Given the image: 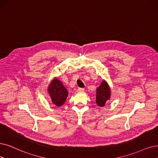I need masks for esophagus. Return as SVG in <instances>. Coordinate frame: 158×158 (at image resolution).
Wrapping results in <instances>:
<instances>
[{"label":"esophagus","instance_id":"esophagus-1","mask_svg":"<svg viewBox=\"0 0 158 158\" xmlns=\"http://www.w3.org/2000/svg\"><path fill=\"white\" fill-rule=\"evenodd\" d=\"M84 91V88H78V89H77V91L78 92H83Z\"/></svg>","mask_w":158,"mask_h":158}]
</instances>
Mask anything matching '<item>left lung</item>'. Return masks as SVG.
<instances>
[{
	"mask_svg": "<svg viewBox=\"0 0 158 158\" xmlns=\"http://www.w3.org/2000/svg\"><path fill=\"white\" fill-rule=\"evenodd\" d=\"M111 89L108 82L103 80L96 90V103L100 107H104L110 99Z\"/></svg>",
	"mask_w": 158,
	"mask_h": 158,
	"instance_id": "left-lung-1",
	"label": "left lung"
}]
</instances>
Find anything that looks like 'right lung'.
I'll list each match as a JSON object with an SVG mask.
<instances>
[{"mask_svg": "<svg viewBox=\"0 0 158 158\" xmlns=\"http://www.w3.org/2000/svg\"><path fill=\"white\" fill-rule=\"evenodd\" d=\"M47 90L53 104L58 107L64 105L68 96V91L58 78L55 77L52 80Z\"/></svg>", "mask_w": 158, "mask_h": 158, "instance_id": "right-lung-1", "label": "right lung"}]
</instances>
